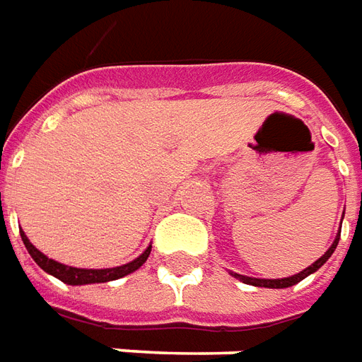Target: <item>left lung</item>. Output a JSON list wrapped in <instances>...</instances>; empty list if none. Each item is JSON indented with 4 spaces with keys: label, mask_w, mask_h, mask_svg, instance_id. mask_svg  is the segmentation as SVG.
<instances>
[{
    "label": "left lung",
    "mask_w": 362,
    "mask_h": 362,
    "mask_svg": "<svg viewBox=\"0 0 362 362\" xmlns=\"http://www.w3.org/2000/svg\"><path fill=\"white\" fill-rule=\"evenodd\" d=\"M339 235H341V232L337 234V238H335V242L332 243V247L325 251L324 255L317 259L316 263H312L310 267H306L304 271H300L298 275L286 276V279H251V276L238 275V273H232V275H234L238 281H242V283H245V284H253V286H265V288H286V286H292V284L300 283L302 279H306V276L312 275V273H316L317 269L322 267L325 261L332 257V253L335 251V247H337V243H339Z\"/></svg>",
    "instance_id": "8db88e82"
}]
</instances>
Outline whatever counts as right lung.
Here are the masks:
<instances>
[{
    "instance_id": "right-lung-1",
    "label": "right lung",
    "mask_w": 362,
    "mask_h": 362,
    "mask_svg": "<svg viewBox=\"0 0 362 362\" xmlns=\"http://www.w3.org/2000/svg\"><path fill=\"white\" fill-rule=\"evenodd\" d=\"M21 238L23 243H25V247H27V251L30 253V257L35 259V263H37L38 267L45 269L46 273H50V275L56 276V279H60V281L66 284H91L117 281L120 276L130 275V273H134L136 269L142 267L146 263V259L150 257V251H152V247H148L140 257H136L134 261H130L127 265H120V267L115 269H76L68 267V265H62V263H58V261H54V259L46 257L45 253H40V251L29 242V238L23 234V230Z\"/></svg>"
}]
</instances>
